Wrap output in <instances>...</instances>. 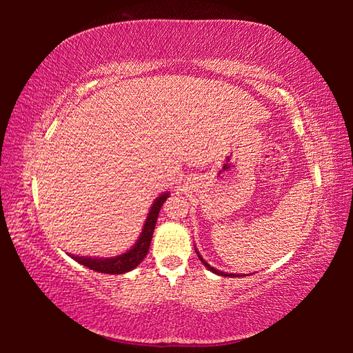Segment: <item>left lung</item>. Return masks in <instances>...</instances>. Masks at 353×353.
<instances>
[{
    "instance_id": "8db88e82",
    "label": "left lung",
    "mask_w": 353,
    "mask_h": 353,
    "mask_svg": "<svg viewBox=\"0 0 353 353\" xmlns=\"http://www.w3.org/2000/svg\"><path fill=\"white\" fill-rule=\"evenodd\" d=\"M196 252H197V249H196ZM197 254H199V259H200L201 262H203V265H205L206 268H209V270H211V272H212V273H215V274H220V276H230V277H235V276L238 277V276H239V274H232V273L229 274V273H224V272H220V270H216V268H214V267H211V265H209V264H208V262H206V261H205L203 258H201V256H200V253H199V252H197Z\"/></svg>"
}]
</instances>
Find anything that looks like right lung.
Wrapping results in <instances>:
<instances>
[{
    "mask_svg": "<svg viewBox=\"0 0 353 353\" xmlns=\"http://www.w3.org/2000/svg\"><path fill=\"white\" fill-rule=\"evenodd\" d=\"M168 196H170L168 192H163L162 196H159L154 200V203L152 205V208H150V212L145 220L144 229H142L139 235V239L134 243V245L130 250H127L123 254H118L115 258H88V256H77V254H70V256L74 261H77L79 264L91 268L94 272H99V273L123 274V273L130 272V270H133L134 267H138V264H141V262L147 256L150 243H152V238H153L157 215H159L163 201L168 199Z\"/></svg>",
    "mask_w": 353,
    "mask_h": 353,
    "instance_id": "obj_1",
    "label": "right lung"
}]
</instances>
